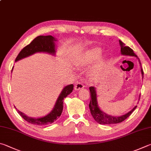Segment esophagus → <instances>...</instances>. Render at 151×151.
<instances>
[{
	"label": "esophagus",
	"mask_w": 151,
	"mask_h": 151,
	"mask_svg": "<svg viewBox=\"0 0 151 151\" xmlns=\"http://www.w3.org/2000/svg\"><path fill=\"white\" fill-rule=\"evenodd\" d=\"M84 84L83 83H77L75 85V90H81V89L84 88Z\"/></svg>",
	"instance_id": "34e87169"
}]
</instances>
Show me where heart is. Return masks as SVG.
Here are the masks:
<instances>
[{"instance_id":"b5f03b06","label":"heart","mask_w":151,"mask_h":151,"mask_svg":"<svg viewBox=\"0 0 151 151\" xmlns=\"http://www.w3.org/2000/svg\"><path fill=\"white\" fill-rule=\"evenodd\" d=\"M101 53H102V49L100 47L90 49L78 57L77 61H76V64L81 67L90 66L99 58ZM104 64V59L100 57L90 70V78L96 79L99 77L101 73H102Z\"/></svg>"}]
</instances>
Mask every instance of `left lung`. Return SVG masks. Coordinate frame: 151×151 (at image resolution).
<instances>
[{
	"label": "left lung",
	"instance_id": "left-lung-1",
	"mask_svg": "<svg viewBox=\"0 0 151 151\" xmlns=\"http://www.w3.org/2000/svg\"><path fill=\"white\" fill-rule=\"evenodd\" d=\"M120 47H121V53L123 55H129V56H135L137 57L135 53L133 52L132 49H131L128 46H125V43H123L122 41H119ZM140 63V62H139ZM141 64V63H140ZM141 74L142 76H143L144 73L141 68ZM90 92L91 94V100L89 104V108L90 110V113L92 117H94L95 121L98 122L100 124H115V123H119L124 121L125 119H127L130 115L132 114V112L136 109L137 106H135L134 108L131 109L130 111L128 113L125 114L121 116H113L111 115L107 114L105 112L102 111L100 109L99 106L98 105V101H97V94L96 92V88L94 86H90L89 88ZM140 98V97H139Z\"/></svg>",
	"mask_w": 151,
	"mask_h": 151
}]
</instances>
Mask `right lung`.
<instances>
[{
	"mask_svg": "<svg viewBox=\"0 0 151 151\" xmlns=\"http://www.w3.org/2000/svg\"><path fill=\"white\" fill-rule=\"evenodd\" d=\"M57 40L52 35H40L35 37L29 45L24 47L22 51L19 53L17 57L16 58L15 61L26 58L35 53H47L55 55L56 52L55 42ZM13 69V67H12ZM73 84H69L65 86L63 89L62 92L60 94L59 96L57 98L55 105L52 109L50 113L46 115L44 117H28L22 112L17 109L18 113L23 117V118L29 123L38 125H49L57 121L59 118L63 109V100L68 94H70L73 90Z\"/></svg>",
	"mask_w": 151,
	"mask_h": 151,
	"instance_id": "1",
	"label": "right lung"
}]
</instances>
